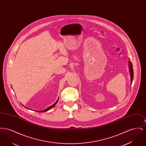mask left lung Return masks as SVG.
<instances>
[{
    "instance_id": "8db88e82",
    "label": "left lung",
    "mask_w": 146,
    "mask_h": 146,
    "mask_svg": "<svg viewBox=\"0 0 146 146\" xmlns=\"http://www.w3.org/2000/svg\"><path fill=\"white\" fill-rule=\"evenodd\" d=\"M129 70H130V76H131V85L132 84L133 78V70L132 69V64L131 62L129 61Z\"/></svg>"
}]
</instances>
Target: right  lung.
<instances>
[{"instance_id": "right-lung-1", "label": "right lung", "mask_w": 146, "mask_h": 146, "mask_svg": "<svg viewBox=\"0 0 146 146\" xmlns=\"http://www.w3.org/2000/svg\"><path fill=\"white\" fill-rule=\"evenodd\" d=\"M58 99L56 101V102L54 104H52V105H51V106H50V107H48L47 108H46L45 110H43V111H38V112H45V111H49V110L50 109H51V108H52V107H54L55 106V104L57 103V102H58ZM26 108H27V107H26ZM27 109H28V108H27Z\"/></svg>"}]
</instances>
